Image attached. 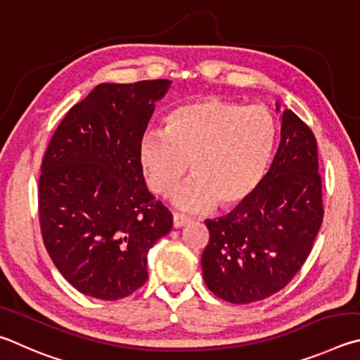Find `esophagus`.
Masks as SVG:
<instances>
[{
  "label": "esophagus",
  "mask_w": 360,
  "mask_h": 360,
  "mask_svg": "<svg viewBox=\"0 0 360 360\" xmlns=\"http://www.w3.org/2000/svg\"><path fill=\"white\" fill-rule=\"evenodd\" d=\"M188 221H190V218L184 217V215H179V213H174V228H181V226H185Z\"/></svg>",
  "instance_id": "esophagus-1"
}]
</instances>
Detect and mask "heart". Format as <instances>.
I'll list each match as a JSON object with an SVG mask.
<instances>
[{
    "instance_id": "obj_1",
    "label": "heart",
    "mask_w": 360,
    "mask_h": 360,
    "mask_svg": "<svg viewBox=\"0 0 360 360\" xmlns=\"http://www.w3.org/2000/svg\"><path fill=\"white\" fill-rule=\"evenodd\" d=\"M276 137L278 124L267 107L204 98L170 110L164 129L145 131L137 155L158 196H167L191 167L194 175L172 194L180 210L232 209L259 186Z\"/></svg>"
}]
</instances>
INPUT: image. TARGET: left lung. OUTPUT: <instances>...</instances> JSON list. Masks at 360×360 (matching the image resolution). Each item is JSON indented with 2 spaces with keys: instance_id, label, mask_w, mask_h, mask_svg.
Here are the masks:
<instances>
[{
  "instance_id": "obj_1",
  "label": "left lung",
  "mask_w": 360,
  "mask_h": 360,
  "mask_svg": "<svg viewBox=\"0 0 360 360\" xmlns=\"http://www.w3.org/2000/svg\"><path fill=\"white\" fill-rule=\"evenodd\" d=\"M318 143L286 109L267 175L229 215L207 219L202 253L207 288L226 302L253 304L281 291L304 266L324 217Z\"/></svg>"
}]
</instances>
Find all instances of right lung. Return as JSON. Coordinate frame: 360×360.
Returning a JSON list of instances; mask_svg holds the SVG:
<instances>
[{"mask_svg":"<svg viewBox=\"0 0 360 360\" xmlns=\"http://www.w3.org/2000/svg\"><path fill=\"white\" fill-rule=\"evenodd\" d=\"M170 80L101 84L71 107L44 153L37 210L44 245L82 294L118 300L148 278L147 253L172 213L145 185L139 141Z\"/></svg>","mask_w":360,"mask_h":360,"instance_id":"1","label":"right lung"}]
</instances>
